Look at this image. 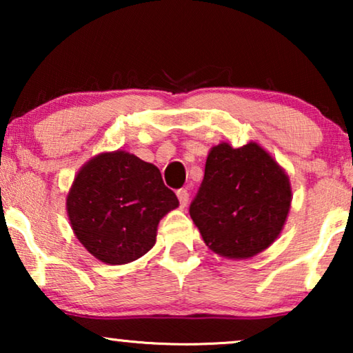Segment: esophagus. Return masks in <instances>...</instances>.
<instances>
[{
    "label": "esophagus",
    "mask_w": 353,
    "mask_h": 353,
    "mask_svg": "<svg viewBox=\"0 0 353 353\" xmlns=\"http://www.w3.org/2000/svg\"><path fill=\"white\" fill-rule=\"evenodd\" d=\"M176 196H178V201H180V205L181 207H186L188 201H190V192L185 188H181V190L176 191Z\"/></svg>",
    "instance_id": "1"
}]
</instances>
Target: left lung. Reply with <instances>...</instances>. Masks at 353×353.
<instances>
[{"mask_svg": "<svg viewBox=\"0 0 353 353\" xmlns=\"http://www.w3.org/2000/svg\"><path fill=\"white\" fill-rule=\"evenodd\" d=\"M291 207V185L259 144L212 148L190 205L202 239L228 259H249L278 238Z\"/></svg>", "mask_w": 353, "mask_h": 353, "instance_id": "1", "label": "left lung"}]
</instances>
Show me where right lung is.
I'll list each match as a JSON object with an SVG mask.
<instances>
[{"label":"right lung","instance_id":"right-lung-1","mask_svg":"<svg viewBox=\"0 0 353 353\" xmlns=\"http://www.w3.org/2000/svg\"><path fill=\"white\" fill-rule=\"evenodd\" d=\"M178 207L159 168L125 151L104 152L77 173L67 196L72 230L101 262H133L156 244L159 221Z\"/></svg>","mask_w":353,"mask_h":353}]
</instances>
